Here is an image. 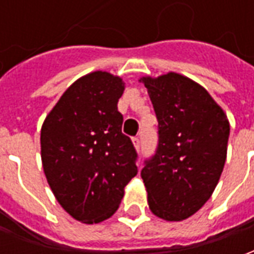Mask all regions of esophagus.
Masks as SVG:
<instances>
[{"label":"esophagus","mask_w":254,"mask_h":254,"mask_svg":"<svg viewBox=\"0 0 254 254\" xmlns=\"http://www.w3.org/2000/svg\"><path fill=\"white\" fill-rule=\"evenodd\" d=\"M132 141H133V144H134L136 149H140V143H141V141H140V137H138V136H136V137L132 138Z\"/></svg>","instance_id":"obj_1"}]
</instances>
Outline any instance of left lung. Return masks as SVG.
I'll use <instances>...</instances> for the list:
<instances>
[{
  "instance_id": "left-lung-1",
  "label": "left lung",
  "mask_w": 254,
  "mask_h": 254,
  "mask_svg": "<svg viewBox=\"0 0 254 254\" xmlns=\"http://www.w3.org/2000/svg\"><path fill=\"white\" fill-rule=\"evenodd\" d=\"M158 118V148L141 178L149 209L180 222L208 201L223 171L230 124L200 84L178 73L141 77Z\"/></svg>"
}]
</instances>
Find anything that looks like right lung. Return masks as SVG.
<instances>
[{
    "mask_svg": "<svg viewBox=\"0 0 254 254\" xmlns=\"http://www.w3.org/2000/svg\"><path fill=\"white\" fill-rule=\"evenodd\" d=\"M121 77L88 73L63 94L41 130V156L57 201L78 222L100 223L114 215L137 154L122 133Z\"/></svg>",
    "mask_w": 254,
    "mask_h": 254,
    "instance_id": "right-lung-1",
    "label": "right lung"
}]
</instances>
